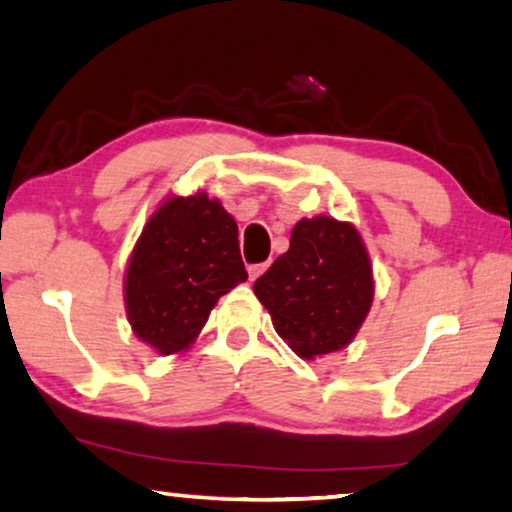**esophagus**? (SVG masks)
<instances>
[{
	"label": "esophagus",
	"instance_id": "1",
	"mask_svg": "<svg viewBox=\"0 0 512 512\" xmlns=\"http://www.w3.org/2000/svg\"><path fill=\"white\" fill-rule=\"evenodd\" d=\"M267 267H270V261H265V263H256V265H249V267H247L249 279H251V281L258 279V277H261V274L267 270Z\"/></svg>",
	"mask_w": 512,
	"mask_h": 512
}]
</instances>
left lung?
Returning a JSON list of instances; mask_svg holds the SVG:
<instances>
[{"label":"left lung","instance_id":"8db88e82","mask_svg":"<svg viewBox=\"0 0 512 512\" xmlns=\"http://www.w3.org/2000/svg\"><path fill=\"white\" fill-rule=\"evenodd\" d=\"M277 334L302 359L345 348L373 302V274L355 226L302 219L290 249L254 283Z\"/></svg>","mask_w":512,"mask_h":512}]
</instances>
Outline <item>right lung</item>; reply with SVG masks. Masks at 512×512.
I'll list each match as a JSON object with an SVG mask.
<instances>
[{
  "label": "right lung",
  "instance_id": "add662e5",
  "mask_svg": "<svg viewBox=\"0 0 512 512\" xmlns=\"http://www.w3.org/2000/svg\"><path fill=\"white\" fill-rule=\"evenodd\" d=\"M247 279L238 224L219 201L176 196L148 219L125 274L135 334L162 355L190 345L222 295Z\"/></svg>",
  "mask_w": 512,
  "mask_h": 512
}]
</instances>
